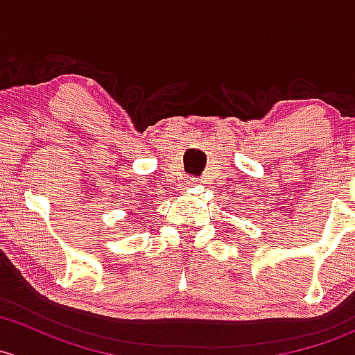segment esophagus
<instances>
[{
	"label": "esophagus",
	"mask_w": 355,
	"mask_h": 355,
	"mask_svg": "<svg viewBox=\"0 0 355 355\" xmlns=\"http://www.w3.org/2000/svg\"><path fill=\"white\" fill-rule=\"evenodd\" d=\"M185 184H187V187H192V185L197 184V180L196 178H187V180H185Z\"/></svg>",
	"instance_id": "34e87169"
}]
</instances>
